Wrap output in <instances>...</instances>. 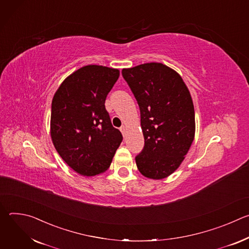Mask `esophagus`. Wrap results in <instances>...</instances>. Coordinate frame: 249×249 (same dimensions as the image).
I'll list each match as a JSON object with an SVG mask.
<instances>
[{"mask_svg":"<svg viewBox=\"0 0 249 249\" xmlns=\"http://www.w3.org/2000/svg\"><path fill=\"white\" fill-rule=\"evenodd\" d=\"M120 131L122 132V135L125 136V134H126V127H125V126H122V127L120 128Z\"/></svg>","mask_w":249,"mask_h":249,"instance_id":"obj_1","label":"esophagus"}]
</instances>
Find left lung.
Segmentation results:
<instances>
[{
  "label": "left lung",
  "instance_id": "left-lung-1",
  "mask_svg": "<svg viewBox=\"0 0 249 249\" xmlns=\"http://www.w3.org/2000/svg\"><path fill=\"white\" fill-rule=\"evenodd\" d=\"M140 107L145 146L135 158L139 171L162 179L179 167L195 136V112L180 75L161 63L123 69Z\"/></svg>",
  "mask_w": 249,
  "mask_h": 249
}]
</instances>
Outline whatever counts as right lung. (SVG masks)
Here are the masks:
<instances>
[{
    "label": "right lung",
    "instance_id": "right-lung-1",
    "mask_svg": "<svg viewBox=\"0 0 249 249\" xmlns=\"http://www.w3.org/2000/svg\"><path fill=\"white\" fill-rule=\"evenodd\" d=\"M119 74L113 68L85 66L67 77L54 94L50 121L53 145L81 175L104 172L123 140L104 105Z\"/></svg>",
    "mask_w": 249,
    "mask_h": 249
}]
</instances>
